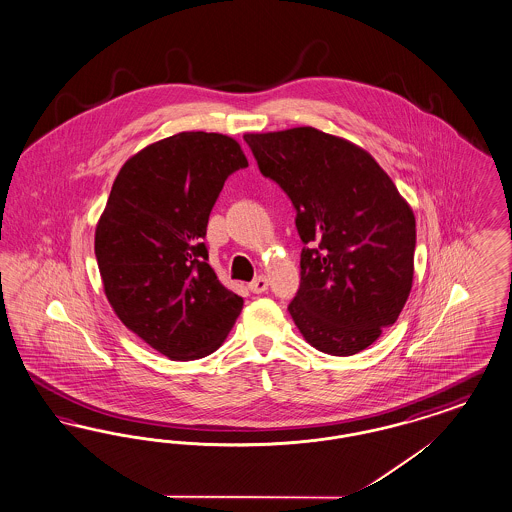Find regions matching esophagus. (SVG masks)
Wrapping results in <instances>:
<instances>
[{"label": "esophagus", "instance_id": "34e87169", "mask_svg": "<svg viewBox=\"0 0 512 512\" xmlns=\"http://www.w3.org/2000/svg\"><path fill=\"white\" fill-rule=\"evenodd\" d=\"M268 289V280H266L265 276H257L251 284H249V291L251 293H263Z\"/></svg>", "mask_w": 512, "mask_h": 512}]
</instances>
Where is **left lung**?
Wrapping results in <instances>:
<instances>
[{
    "instance_id": "obj_1",
    "label": "left lung",
    "mask_w": 512,
    "mask_h": 512,
    "mask_svg": "<svg viewBox=\"0 0 512 512\" xmlns=\"http://www.w3.org/2000/svg\"><path fill=\"white\" fill-rule=\"evenodd\" d=\"M261 173L287 194L305 244L289 314L320 352L352 356L392 326L413 282L415 217L379 164L314 127L247 133Z\"/></svg>"
}]
</instances>
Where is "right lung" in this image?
<instances>
[{
    "mask_svg": "<svg viewBox=\"0 0 512 512\" xmlns=\"http://www.w3.org/2000/svg\"><path fill=\"white\" fill-rule=\"evenodd\" d=\"M247 167L240 144L184 131L123 164L95 230L108 303L125 328L171 360L223 345L244 299L207 265V221L225 181Z\"/></svg>",
    "mask_w": 512,
    "mask_h": 512,
    "instance_id": "1",
    "label": "right lung"
}]
</instances>
